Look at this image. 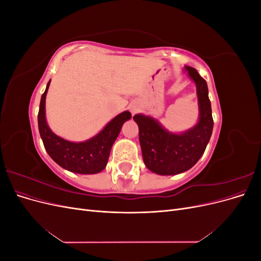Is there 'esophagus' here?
Segmentation results:
<instances>
[{
	"instance_id": "34e87169",
	"label": "esophagus",
	"mask_w": 261,
	"mask_h": 261,
	"mask_svg": "<svg viewBox=\"0 0 261 261\" xmlns=\"http://www.w3.org/2000/svg\"><path fill=\"white\" fill-rule=\"evenodd\" d=\"M130 110H132V113H133V114H134V113H135V112L137 111V109H136L135 107H133V108H132Z\"/></svg>"
}]
</instances>
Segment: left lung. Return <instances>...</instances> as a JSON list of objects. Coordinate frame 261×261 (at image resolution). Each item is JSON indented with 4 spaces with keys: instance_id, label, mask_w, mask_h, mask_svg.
<instances>
[{
    "instance_id": "1",
    "label": "left lung",
    "mask_w": 261,
    "mask_h": 261,
    "mask_svg": "<svg viewBox=\"0 0 261 261\" xmlns=\"http://www.w3.org/2000/svg\"><path fill=\"white\" fill-rule=\"evenodd\" d=\"M184 70L195 83L198 97L199 118L195 126L176 134L164 128L152 116H134L139 128L144 162L150 171L159 175H175L193 168L206 150L213 129L207 83L195 68L185 66Z\"/></svg>"
}]
</instances>
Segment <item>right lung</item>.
Listing matches in <instances>:
<instances>
[{"mask_svg": "<svg viewBox=\"0 0 261 261\" xmlns=\"http://www.w3.org/2000/svg\"><path fill=\"white\" fill-rule=\"evenodd\" d=\"M50 86L46 85L41 96L38 113V126L46 152L60 167L80 174H96L105 170L110 151L121 132L123 124L130 120L132 114L124 111L110 121L96 136L81 143H73L54 134L46 123L45 97Z\"/></svg>", "mask_w": 261, "mask_h": 261, "instance_id": "obj_1", "label": "right lung"}]
</instances>
